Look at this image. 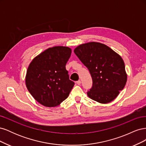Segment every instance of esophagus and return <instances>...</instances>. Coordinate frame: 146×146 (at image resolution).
<instances>
[{
  "label": "esophagus",
  "mask_w": 146,
  "mask_h": 146,
  "mask_svg": "<svg viewBox=\"0 0 146 146\" xmlns=\"http://www.w3.org/2000/svg\"><path fill=\"white\" fill-rule=\"evenodd\" d=\"M76 83L78 85H80V84H81V81H80V80H78V81H77Z\"/></svg>",
  "instance_id": "34e87169"
}]
</instances>
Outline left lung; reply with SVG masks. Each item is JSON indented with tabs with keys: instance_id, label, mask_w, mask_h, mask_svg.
Masks as SVG:
<instances>
[{
	"instance_id": "1",
	"label": "left lung",
	"mask_w": 146,
	"mask_h": 146,
	"mask_svg": "<svg viewBox=\"0 0 146 146\" xmlns=\"http://www.w3.org/2000/svg\"><path fill=\"white\" fill-rule=\"evenodd\" d=\"M74 52L89 70L92 79L88 96L100 104L115 99L127 80L121 56L108 46L97 42L82 44Z\"/></svg>"
}]
</instances>
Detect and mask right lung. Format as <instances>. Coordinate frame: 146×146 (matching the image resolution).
Listing matches in <instances>:
<instances>
[{"label": "right lung", "mask_w": 146, "mask_h": 146, "mask_svg": "<svg viewBox=\"0 0 146 146\" xmlns=\"http://www.w3.org/2000/svg\"><path fill=\"white\" fill-rule=\"evenodd\" d=\"M68 47H50L36 56L29 66L25 77L27 90L33 98L47 107L59 105L74 85L66 64L71 55Z\"/></svg>", "instance_id": "right-lung-1"}]
</instances>
